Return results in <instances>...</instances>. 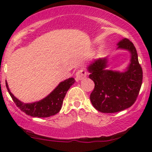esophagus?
Masks as SVG:
<instances>
[{
  "label": "esophagus",
  "instance_id": "34e87169",
  "mask_svg": "<svg viewBox=\"0 0 152 152\" xmlns=\"http://www.w3.org/2000/svg\"><path fill=\"white\" fill-rule=\"evenodd\" d=\"M86 72L83 69L78 71L76 74V81H80V80L83 79L84 78H86Z\"/></svg>",
  "mask_w": 152,
  "mask_h": 152
}]
</instances>
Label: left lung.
I'll use <instances>...</instances> for the list:
<instances>
[{"label": "left lung", "mask_w": 152, "mask_h": 152, "mask_svg": "<svg viewBox=\"0 0 152 152\" xmlns=\"http://www.w3.org/2000/svg\"><path fill=\"white\" fill-rule=\"evenodd\" d=\"M116 50L129 52V63L122 71L109 70V57L99 58L89 63L87 70L95 83L90 100L97 111L116 113L129 108L137 99L142 83V69L139 64L135 46L123 38L116 44Z\"/></svg>", "instance_id": "8db88e82"}]
</instances>
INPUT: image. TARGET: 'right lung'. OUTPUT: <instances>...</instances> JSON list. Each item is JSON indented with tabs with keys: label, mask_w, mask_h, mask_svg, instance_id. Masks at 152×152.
Wrapping results in <instances>:
<instances>
[{
	"label": "right lung",
	"mask_w": 152,
	"mask_h": 152,
	"mask_svg": "<svg viewBox=\"0 0 152 152\" xmlns=\"http://www.w3.org/2000/svg\"><path fill=\"white\" fill-rule=\"evenodd\" d=\"M75 81L74 78H69L60 82L58 86L45 98L33 103H24L19 100L10 92L7 81L6 84L13 102L23 112L33 117L46 118L53 116L60 111L64 97Z\"/></svg>",
	"instance_id": "add662e5"
}]
</instances>
